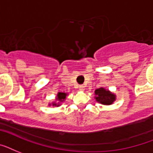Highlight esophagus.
I'll use <instances>...</instances> for the list:
<instances>
[{
    "label": "esophagus",
    "instance_id": "1",
    "mask_svg": "<svg viewBox=\"0 0 153 153\" xmlns=\"http://www.w3.org/2000/svg\"><path fill=\"white\" fill-rule=\"evenodd\" d=\"M79 89H80V90H84V89H85V86H84L83 85H79Z\"/></svg>",
    "mask_w": 153,
    "mask_h": 153
}]
</instances>
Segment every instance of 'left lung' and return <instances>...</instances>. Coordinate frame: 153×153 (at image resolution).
I'll list each match as a JSON object with an SVG mask.
<instances>
[{"label":"left lung","instance_id":"left-lung-1","mask_svg":"<svg viewBox=\"0 0 153 153\" xmlns=\"http://www.w3.org/2000/svg\"><path fill=\"white\" fill-rule=\"evenodd\" d=\"M95 94L97 95V101L100 102L102 105H111L113 101L115 100V95L104 88H99L96 89Z\"/></svg>","mask_w":153,"mask_h":153}]
</instances>
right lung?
I'll return each instance as SVG.
<instances>
[{"instance_id":"add662e5","label":"right lung","mask_w":153,"mask_h":153,"mask_svg":"<svg viewBox=\"0 0 153 153\" xmlns=\"http://www.w3.org/2000/svg\"><path fill=\"white\" fill-rule=\"evenodd\" d=\"M66 96H67V94L65 93H59V94H57V99L56 100L58 101H63V100H64L66 98ZM53 105H56V104H53ZM58 106V105H57Z\"/></svg>"}]
</instances>
